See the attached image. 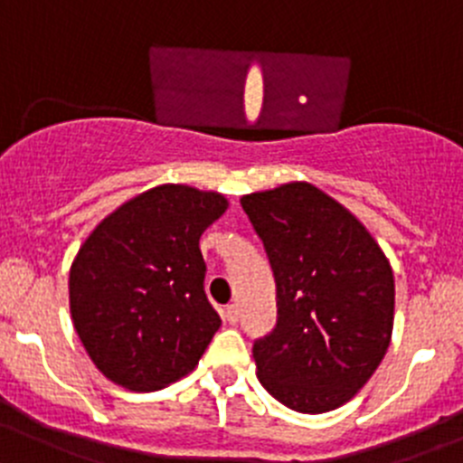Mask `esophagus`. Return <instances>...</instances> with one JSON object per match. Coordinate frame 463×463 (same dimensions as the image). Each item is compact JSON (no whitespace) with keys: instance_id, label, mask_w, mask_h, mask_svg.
I'll return each instance as SVG.
<instances>
[{"instance_id":"1","label":"esophagus","mask_w":463,"mask_h":463,"mask_svg":"<svg viewBox=\"0 0 463 463\" xmlns=\"http://www.w3.org/2000/svg\"><path fill=\"white\" fill-rule=\"evenodd\" d=\"M223 319H226L228 324H237V319H240V308H237V304H228L226 308H223Z\"/></svg>"}]
</instances>
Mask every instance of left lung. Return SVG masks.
Segmentation results:
<instances>
[{"instance_id":"8db88e82","label":"left lung","mask_w":463,"mask_h":463,"mask_svg":"<svg viewBox=\"0 0 463 463\" xmlns=\"http://www.w3.org/2000/svg\"><path fill=\"white\" fill-rule=\"evenodd\" d=\"M240 203L276 280V326L253 343L258 379L299 413L338 409L391 345V265L352 212L313 184H280Z\"/></svg>"}]
</instances>
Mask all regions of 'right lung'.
Wrapping results in <instances>:
<instances>
[{"mask_svg": "<svg viewBox=\"0 0 463 463\" xmlns=\"http://www.w3.org/2000/svg\"><path fill=\"white\" fill-rule=\"evenodd\" d=\"M217 192L162 184L111 212L71 267V313L95 368L157 391L198 365L222 317L205 295L203 231L226 212Z\"/></svg>", "mask_w": 463, "mask_h": 463, "instance_id": "obj_1", "label": "right lung"}]
</instances>
